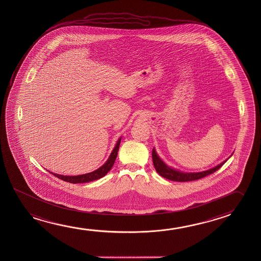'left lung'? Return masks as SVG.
<instances>
[{
    "instance_id": "left-lung-1",
    "label": "left lung",
    "mask_w": 261,
    "mask_h": 261,
    "mask_svg": "<svg viewBox=\"0 0 261 261\" xmlns=\"http://www.w3.org/2000/svg\"><path fill=\"white\" fill-rule=\"evenodd\" d=\"M152 159H153L154 168L159 175L167 179L176 181V182H188V181L200 179L202 177H205L206 175L217 171L226 162V160L220 165H218V167L211 168L206 171L199 172V173H183L178 170H175L171 167H167V165L159 158L154 149L152 151Z\"/></svg>"
}]
</instances>
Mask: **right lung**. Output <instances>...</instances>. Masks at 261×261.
<instances>
[{"mask_svg":"<svg viewBox=\"0 0 261 261\" xmlns=\"http://www.w3.org/2000/svg\"><path fill=\"white\" fill-rule=\"evenodd\" d=\"M120 141H121V138H119V140L116 143V146H115L114 150L112 151L111 154H110V156L108 158L107 163L100 167V168H98L97 170L92 172V173H88V174H86V175H73V176L57 175V174H54V175H56V177H58L60 179L64 180L65 182H69V183H72V184L87 183V182H91V181H94V180L99 179V178L103 177V176L107 175L108 172L111 170L112 167L115 164L116 156H117V153H118V149H119Z\"/></svg>","mask_w":261,"mask_h":261,"instance_id":"add662e5","label":"right lung"}]
</instances>
